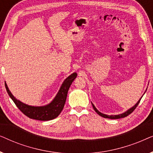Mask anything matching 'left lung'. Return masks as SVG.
I'll use <instances>...</instances> for the list:
<instances>
[{"instance_id": "8db88e82", "label": "left lung", "mask_w": 153, "mask_h": 153, "mask_svg": "<svg viewBox=\"0 0 153 153\" xmlns=\"http://www.w3.org/2000/svg\"><path fill=\"white\" fill-rule=\"evenodd\" d=\"M141 98H142V97H141V99H140V100H139V101H138L137 103L134 106H132V107L129 108V110H127V111H125V113H123V114H119V115H111V116H108V115H106V114H102L101 112H100L99 111H98V110L97 109V108H95V106L93 105V103H92V105H93V108H94V110L95 111V112L97 113V114L98 115H100V116L104 117V118H110V119H118V118H125V117H126V116H128V115H129L130 114H131V113H132V112L134 111L135 108H137V106H138V104H139V102H140V101H141Z\"/></svg>"}]
</instances>
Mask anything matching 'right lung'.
I'll return each mask as SVG.
<instances>
[{
	"instance_id": "obj_1",
	"label": "right lung",
	"mask_w": 153,
	"mask_h": 153,
	"mask_svg": "<svg viewBox=\"0 0 153 153\" xmlns=\"http://www.w3.org/2000/svg\"><path fill=\"white\" fill-rule=\"evenodd\" d=\"M76 76L77 74L76 72L73 73L70 76H69L63 81L59 91L53 100V101L47 105L43 106H33L23 103L14 97L8 88L6 83H5V85L8 95L23 114L31 119L47 121L56 118L61 113L62 110L63 109L65 103L69 88H70L73 81L76 79Z\"/></svg>"
}]
</instances>
